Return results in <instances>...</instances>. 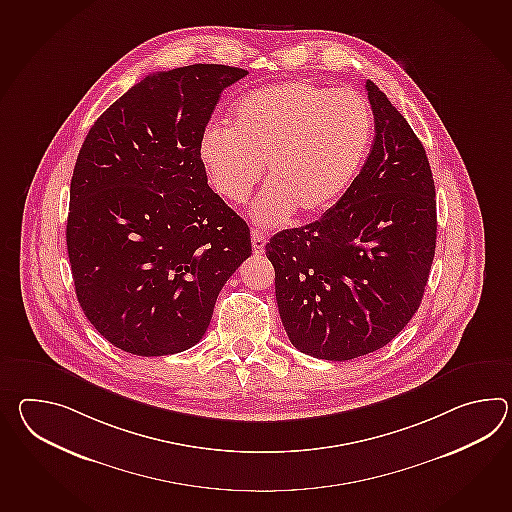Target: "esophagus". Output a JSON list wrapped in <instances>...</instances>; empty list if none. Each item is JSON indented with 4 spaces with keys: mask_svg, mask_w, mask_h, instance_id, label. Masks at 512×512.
I'll return each instance as SVG.
<instances>
[{
    "mask_svg": "<svg viewBox=\"0 0 512 512\" xmlns=\"http://www.w3.org/2000/svg\"><path fill=\"white\" fill-rule=\"evenodd\" d=\"M251 246H253V253L261 255L264 253V246H266V235L259 231V229H251Z\"/></svg>",
    "mask_w": 512,
    "mask_h": 512,
    "instance_id": "obj_1",
    "label": "esophagus"
}]
</instances>
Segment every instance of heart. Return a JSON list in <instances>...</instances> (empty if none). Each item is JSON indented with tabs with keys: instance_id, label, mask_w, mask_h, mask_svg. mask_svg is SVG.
I'll use <instances>...</instances> for the list:
<instances>
[{
	"instance_id": "heart-1",
	"label": "heart",
	"mask_w": 512,
	"mask_h": 512,
	"mask_svg": "<svg viewBox=\"0 0 512 512\" xmlns=\"http://www.w3.org/2000/svg\"><path fill=\"white\" fill-rule=\"evenodd\" d=\"M373 139V112L360 93L290 80L246 93L228 125H209L198 154L216 193L251 207L261 226L297 213L314 218L349 191Z\"/></svg>"
}]
</instances>
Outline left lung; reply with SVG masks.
I'll list each match as a JSON object with an SVG mask.
<instances>
[{
  "instance_id": "left-lung-1",
  "label": "left lung",
  "mask_w": 512,
  "mask_h": 512,
  "mask_svg": "<svg viewBox=\"0 0 512 512\" xmlns=\"http://www.w3.org/2000/svg\"><path fill=\"white\" fill-rule=\"evenodd\" d=\"M375 141L349 191L303 228L266 244L284 330L301 353L345 362L375 353L421 307L437 207L419 137L375 82H365Z\"/></svg>"
}]
</instances>
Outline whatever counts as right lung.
<instances>
[{
  "label": "right lung",
  "mask_w": 512,
  "mask_h": 512,
  "mask_svg": "<svg viewBox=\"0 0 512 512\" xmlns=\"http://www.w3.org/2000/svg\"><path fill=\"white\" fill-rule=\"evenodd\" d=\"M248 71L194 64L147 75L82 143L66 240L80 307L117 349L182 353L251 255L250 228L207 185L200 137Z\"/></svg>",
  "instance_id": "add662e5"
}]
</instances>
